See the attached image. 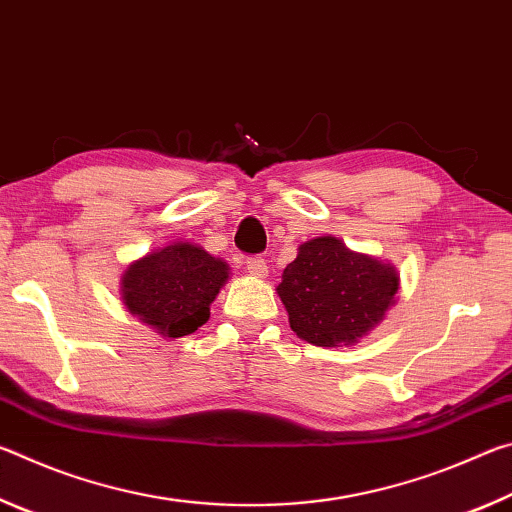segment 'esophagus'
Listing matches in <instances>:
<instances>
[{"label": "esophagus", "mask_w": 512, "mask_h": 512, "mask_svg": "<svg viewBox=\"0 0 512 512\" xmlns=\"http://www.w3.org/2000/svg\"><path fill=\"white\" fill-rule=\"evenodd\" d=\"M246 271L253 275V277H259V280H264V277L268 275L266 259L264 257H248L246 259Z\"/></svg>", "instance_id": "esophagus-1"}]
</instances>
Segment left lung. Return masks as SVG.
I'll use <instances>...</instances> for the list:
<instances>
[{
    "label": "left lung",
    "mask_w": 512,
    "mask_h": 512,
    "mask_svg": "<svg viewBox=\"0 0 512 512\" xmlns=\"http://www.w3.org/2000/svg\"><path fill=\"white\" fill-rule=\"evenodd\" d=\"M400 273L332 235L309 239L277 284L289 325L318 348H343L368 336L395 305Z\"/></svg>",
    "instance_id": "left-lung-1"
}]
</instances>
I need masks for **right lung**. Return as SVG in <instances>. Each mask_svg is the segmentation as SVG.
I'll return each mask as SVG.
<instances>
[{
  "mask_svg": "<svg viewBox=\"0 0 512 512\" xmlns=\"http://www.w3.org/2000/svg\"><path fill=\"white\" fill-rule=\"evenodd\" d=\"M230 277V266L192 241H171L135 259L121 275L128 314L164 339L196 332Z\"/></svg>",
  "mask_w": 512,
  "mask_h": 512,
  "instance_id": "add662e5",
  "label": "right lung"
}]
</instances>
